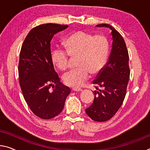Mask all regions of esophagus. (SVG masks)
<instances>
[{"label":"esophagus","mask_w":150,"mask_h":150,"mask_svg":"<svg viewBox=\"0 0 150 150\" xmlns=\"http://www.w3.org/2000/svg\"><path fill=\"white\" fill-rule=\"evenodd\" d=\"M72 90L73 91H81L82 89H81V88H79V87H73Z\"/></svg>","instance_id":"esophagus-1"}]
</instances>
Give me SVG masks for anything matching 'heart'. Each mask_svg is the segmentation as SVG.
<instances>
[{
  "mask_svg": "<svg viewBox=\"0 0 150 150\" xmlns=\"http://www.w3.org/2000/svg\"><path fill=\"white\" fill-rule=\"evenodd\" d=\"M65 51L55 49L52 52V61L59 70L65 71L69 67V55L79 57L77 69L71 70L63 76L65 84L79 87L92 74L101 72L106 65L109 55V42L102 35H93L83 31H76L64 42Z\"/></svg>",
  "mask_w": 150,
  "mask_h": 150,
  "instance_id": "obj_1",
  "label": "heart"
}]
</instances>
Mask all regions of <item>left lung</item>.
I'll return each mask as SVG.
<instances>
[{
    "label": "left lung",
    "instance_id": "left-lung-1",
    "mask_svg": "<svg viewBox=\"0 0 150 150\" xmlns=\"http://www.w3.org/2000/svg\"><path fill=\"white\" fill-rule=\"evenodd\" d=\"M96 27L110 28L113 39L109 60L93 81L97 89L93 91V102L85 109L90 118L101 122L110 120L122 106L126 95L130 71L126 45L120 33L108 24H100Z\"/></svg>",
    "mask_w": 150,
    "mask_h": 150
}]
</instances>
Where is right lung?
Here are the masks:
<instances>
[{"instance_id":"1","label":"right lung","mask_w":150,"mask_h":150,"mask_svg":"<svg viewBox=\"0 0 150 150\" xmlns=\"http://www.w3.org/2000/svg\"><path fill=\"white\" fill-rule=\"evenodd\" d=\"M68 25L43 24L30 30L20 52L18 78L25 100L33 113L43 120L58 115L71 89L61 82L51 53L53 35Z\"/></svg>"}]
</instances>
